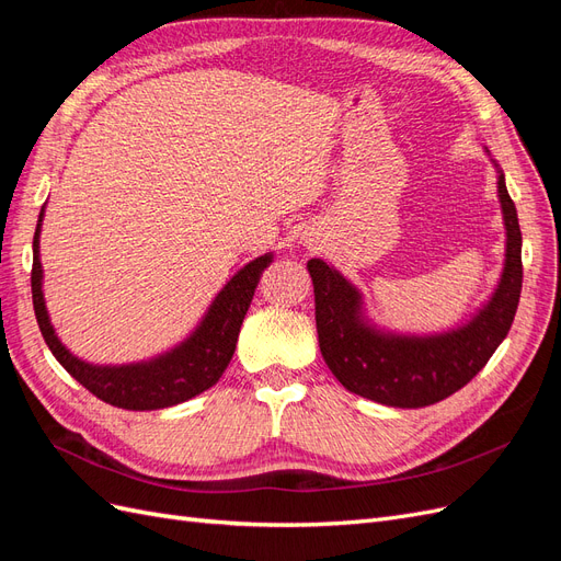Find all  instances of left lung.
Masks as SVG:
<instances>
[{
    "instance_id": "left-lung-1",
    "label": "left lung",
    "mask_w": 561,
    "mask_h": 561,
    "mask_svg": "<svg viewBox=\"0 0 561 561\" xmlns=\"http://www.w3.org/2000/svg\"><path fill=\"white\" fill-rule=\"evenodd\" d=\"M507 229L505 268L494 297L466 328L439 336H393L360 320V295L322 260H311L320 353L346 390L390 407H428L463 388L511 332L522 293V231L499 175Z\"/></svg>"
}]
</instances>
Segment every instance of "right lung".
I'll list each match as a JSON object with an SVG mask.
<instances>
[{"label":"right lung","instance_id":"add662e5","mask_svg":"<svg viewBox=\"0 0 561 561\" xmlns=\"http://www.w3.org/2000/svg\"><path fill=\"white\" fill-rule=\"evenodd\" d=\"M44 215V210H42ZM42 215L32 241V304L44 342L48 344L56 360L70 371V375L100 400H105L122 410H163L178 402L190 400L203 390H208L222 377L231 355L239 342L243 318L250 309L254 287L260 283L262 271L268 266L271 254L257 257L236 274L222 293L217 295L213 307L201 322V328L186 339L175 351L161 355V358L142 365L124 367H93L77 360L67 351L50 328L48 313L42 295V262H39V229Z\"/></svg>","mask_w":561,"mask_h":561}]
</instances>
